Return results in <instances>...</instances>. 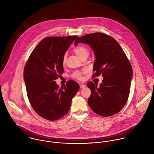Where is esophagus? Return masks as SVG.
Returning a JSON list of instances; mask_svg holds the SVG:
<instances>
[{"mask_svg": "<svg viewBox=\"0 0 154 154\" xmlns=\"http://www.w3.org/2000/svg\"><path fill=\"white\" fill-rule=\"evenodd\" d=\"M79 87H80V88H81V89H82V88H84L85 87V85L81 84H80Z\"/></svg>", "mask_w": 154, "mask_h": 154, "instance_id": "obj_1", "label": "esophagus"}]
</instances>
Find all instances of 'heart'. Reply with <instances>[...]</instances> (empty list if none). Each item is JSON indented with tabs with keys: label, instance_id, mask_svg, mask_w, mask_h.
Instances as JSON below:
<instances>
[{
	"label": "heart",
	"instance_id": "obj_1",
	"mask_svg": "<svg viewBox=\"0 0 154 154\" xmlns=\"http://www.w3.org/2000/svg\"><path fill=\"white\" fill-rule=\"evenodd\" d=\"M73 51L79 57L82 58L84 56H88L89 54V50L84 45H78L74 48ZM66 62V54H64L62 59L63 63H65ZM86 69H82L81 70H76L72 74V77L79 80L82 79V75L86 73Z\"/></svg>",
	"mask_w": 154,
	"mask_h": 154
}]
</instances>
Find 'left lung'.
<instances>
[{"mask_svg":"<svg viewBox=\"0 0 154 154\" xmlns=\"http://www.w3.org/2000/svg\"><path fill=\"white\" fill-rule=\"evenodd\" d=\"M79 43L89 44L95 53L92 78L100 75L104 78L99 87L92 82H88L91 91L89 106L103 117L117 114L126 104L130 93L133 70L129 59L118 42L104 33L78 37L75 45Z\"/></svg>","mask_w":154,"mask_h":154,"instance_id":"8db88e82","label":"left lung"}]
</instances>
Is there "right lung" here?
Returning a JSON list of instances; mask_svg holds the SVG:
<instances>
[{"instance_id": "right-lung-1", "label": "right lung", "mask_w": 154, "mask_h": 154, "mask_svg": "<svg viewBox=\"0 0 154 154\" xmlns=\"http://www.w3.org/2000/svg\"><path fill=\"white\" fill-rule=\"evenodd\" d=\"M78 37H50L43 39L31 53L23 70L27 96L34 111L53 121L66 114L79 84L69 80L59 88L56 79L63 72L62 59L70 44Z\"/></svg>"}]
</instances>
